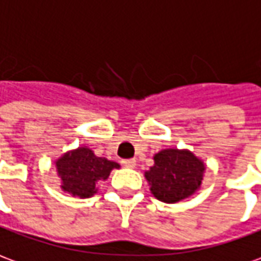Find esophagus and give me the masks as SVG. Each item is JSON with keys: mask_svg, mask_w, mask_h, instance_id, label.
Returning <instances> with one entry per match:
<instances>
[{"mask_svg": "<svg viewBox=\"0 0 261 261\" xmlns=\"http://www.w3.org/2000/svg\"><path fill=\"white\" fill-rule=\"evenodd\" d=\"M121 164L124 165L125 168H134L136 167V160H123Z\"/></svg>", "mask_w": 261, "mask_h": 261, "instance_id": "34e87169", "label": "esophagus"}]
</instances>
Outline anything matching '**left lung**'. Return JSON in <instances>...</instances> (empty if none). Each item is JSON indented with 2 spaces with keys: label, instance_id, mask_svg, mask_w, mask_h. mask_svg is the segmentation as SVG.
Returning <instances> with one entry per match:
<instances>
[{
  "label": "left lung",
  "instance_id": "left-lung-1",
  "mask_svg": "<svg viewBox=\"0 0 261 261\" xmlns=\"http://www.w3.org/2000/svg\"><path fill=\"white\" fill-rule=\"evenodd\" d=\"M154 167L145 172L151 192L158 200L175 203L194 194L202 184L205 165L187 149H162Z\"/></svg>",
  "mask_w": 261,
  "mask_h": 261
}]
</instances>
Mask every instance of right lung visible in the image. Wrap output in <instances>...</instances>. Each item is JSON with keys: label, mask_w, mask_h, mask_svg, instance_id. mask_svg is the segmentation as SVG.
<instances>
[{"label": "right lung", "mask_w": 261, "mask_h": 261, "mask_svg": "<svg viewBox=\"0 0 261 261\" xmlns=\"http://www.w3.org/2000/svg\"><path fill=\"white\" fill-rule=\"evenodd\" d=\"M118 167L117 162L96 156L86 147L69 151L56 161L62 189L79 198H89L96 194L97 181L107 179L112 169Z\"/></svg>", "instance_id": "right-lung-1"}]
</instances>
